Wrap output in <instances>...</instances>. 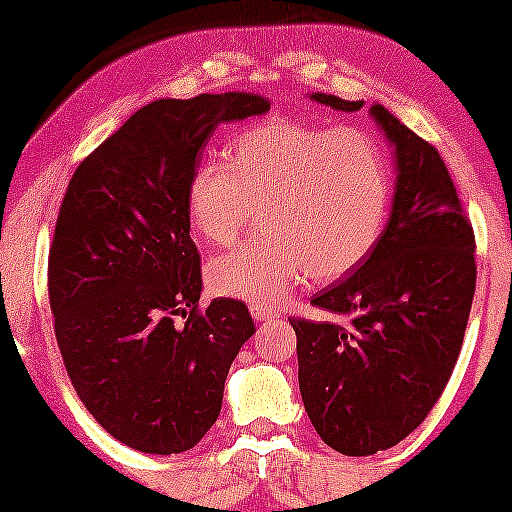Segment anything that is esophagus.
Wrapping results in <instances>:
<instances>
[{
	"instance_id": "esophagus-1",
	"label": "esophagus",
	"mask_w": 512,
	"mask_h": 512,
	"mask_svg": "<svg viewBox=\"0 0 512 512\" xmlns=\"http://www.w3.org/2000/svg\"><path fill=\"white\" fill-rule=\"evenodd\" d=\"M250 314H252V319H257V322H267V319L277 317L270 307H262V304H250Z\"/></svg>"
}]
</instances>
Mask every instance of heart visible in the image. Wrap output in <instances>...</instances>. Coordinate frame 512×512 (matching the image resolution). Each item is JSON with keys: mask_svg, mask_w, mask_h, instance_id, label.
<instances>
[{"mask_svg": "<svg viewBox=\"0 0 512 512\" xmlns=\"http://www.w3.org/2000/svg\"><path fill=\"white\" fill-rule=\"evenodd\" d=\"M225 156L190 175V225L208 245L225 247L260 210L267 235L210 262L208 282L223 297L277 304L304 275H347L379 242L391 178L364 131L270 118L232 136Z\"/></svg>", "mask_w": 512, "mask_h": 512, "instance_id": "obj_1", "label": "heart"}]
</instances>
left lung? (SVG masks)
Here are the masks:
<instances>
[{"label": "left lung", "mask_w": 512, "mask_h": 512, "mask_svg": "<svg viewBox=\"0 0 512 512\" xmlns=\"http://www.w3.org/2000/svg\"><path fill=\"white\" fill-rule=\"evenodd\" d=\"M309 98L347 113L364 106ZM369 116L396 165L389 223L347 280L314 294L332 319H289L304 411L344 456L386 451L428 416L461 354L476 292V237L443 158L381 103Z\"/></svg>", "instance_id": "obj_1"}]
</instances>
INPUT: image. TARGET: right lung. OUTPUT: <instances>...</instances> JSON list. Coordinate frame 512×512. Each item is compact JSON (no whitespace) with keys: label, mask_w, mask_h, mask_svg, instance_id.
I'll list each match as a JSON object with an SVG mask.
<instances>
[{"label":"right lung","mask_w":512,"mask_h":512,"mask_svg":"<svg viewBox=\"0 0 512 512\" xmlns=\"http://www.w3.org/2000/svg\"><path fill=\"white\" fill-rule=\"evenodd\" d=\"M265 111L270 101L250 91L158 98L69 180L49 250L56 342L89 414L136 451H190L218 421L227 371L255 334L237 299L198 309L188 180L220 123Z\"/></svg>","instance_id":"add662e5"}]
</instances>
